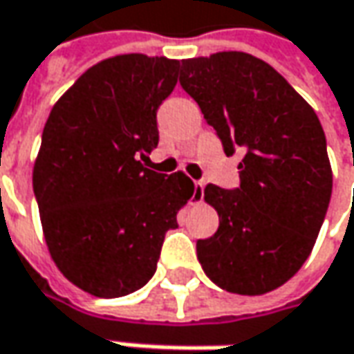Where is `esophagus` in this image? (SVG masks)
<instances>
[{
  "label": "esophagus",
  "mask_w": 354,
  "mask_h": 354,
  "mask_svg": "<svg viewBox=\"0 0 354 354\" xmlns=\"http://www.w3.org/2000/svg\"><path fill=\"white\" fill-rule=\"evenodd\" d=\"M194 201H201L203 200V182H196L194 184Z\"/></svg>",
  "instance_id": "1"
}]
</instances>
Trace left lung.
I'll return each instance as SVG.
<instances>
[{
	"label": "left lung",
	"instance_id": "8db88e82",
	"mask_svg": "<svg viewBox=\"0 0 354 354\" xmlns=\"http://www.w3.org/2000/svg\"><path fill=\"white\" fill-rule=\"evenodd\" d=\"M180 84L225 154L245 151L237 189H203L219 227L198 241V261L227 292H272L310 257L329 207L333 172L322 123L274 68L247 53L186 58Z\"/></svg>",
	"mask_w": 354,
	"mask_h": 354
}]
</instances>
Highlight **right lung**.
Here are the masks:
<instances>
[{
    "instance_id": "1",
    "label": "right lung",
    "mask_w": 354,
    "mask_h": 354,
    "mask_svg": "<svg viewBox=\"0 0 354 354\" xmlns=\"http://www.w3.org/2000/svg\"><path fill=\"white\" fill-rule=\"evenodd\" d=\"M180 60L117 55L88 68L46 119L32 189L58 270L97 298L142 288L168 229L194 196L184 172L142 165L158 145L156 109Z\"/></svg>"
}]
</instances>
